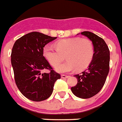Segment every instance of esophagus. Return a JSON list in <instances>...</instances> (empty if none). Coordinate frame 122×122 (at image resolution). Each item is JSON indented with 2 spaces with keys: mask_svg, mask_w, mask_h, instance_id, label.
Here are the masks:
<instances>
[{
  "mask_svg": "<svg viewBox=\"0 0 122 122\" xmlns=\"http://www.w3.org/2000/svg\"><path fill=\"white\" fill-rule=\"evenodd\" d=\"M68 77H69V76H66V75H65V74L61 75V77H62V78H63V79H66V78H68Z\"/></svg>",
  "mask_w": 122,
  "mask_h": 122,
  "instance_id": "34e87169",
  "label": "esophagus"
}]
</instances>
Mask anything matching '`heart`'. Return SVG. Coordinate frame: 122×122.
<instances>
[{
  "instance_id": "b5f03b06",
  "label": "heart",
  "mask_w": 122,
  "mask_h": 122,
  "mask_svg": "<svg viewBox=\"0 0 122 122\" xmlns=\"http://www.w3.org/2000/svg\"><path fill=\"white\" fill-rule=\"evenodd\" d=\"M56 48L49 45L43 48V55L52 66H56L66 56L68 60L56 66L58 72H68L76 70H82L89 65L92 60L94 48L92 42L89 39L79 37L65 39L55 43Z\"/></svg>"
}]
</instances>
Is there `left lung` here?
<instances>
[{"label": "left lung", "instance_id": "left-lung-1", "mask_svg": "<svg viewBox=\"0 0 122 122\" xmlns=\"http://www.w3.org/2000/svg\"><path fill=\"white\" fill-rule=\"evenodd\" d=\"M81 34L92 42L94 54L88 68L74 76L77 83L71 87V91L78 98L86 99L97 94L104 85L109 72L110 52L105 41L97 35L90 31Z\"/></svg>", "mask_w": 122, "mask_h": 122}]
</instances>
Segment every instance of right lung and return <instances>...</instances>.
<instances>
[{
  "instance_id": "1",
  "label": "right lung",
  "mask_w": 122,
  "mask_h": 122,
  "mask_svg": "<svg viewBox=\"0 0 122 122\" xmlns=\"http://www.w3.org/2000/svg\"><path fill=\"white\" fill-rule=\"evenodd\" d=\"M56 38L33 31L14 43L11 61L15 83L20 92L31 101L41 102L49 98L55 82L61 78L43 56V48ZM45 69L50 72L42 73Z\"/></svg>"
}]
</instances>
